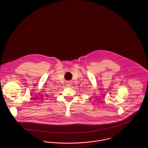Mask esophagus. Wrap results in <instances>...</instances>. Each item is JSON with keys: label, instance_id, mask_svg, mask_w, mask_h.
I'll return each instance as SVG.
<instances>
[{"label": "esophagus", "instance_id": "obj_1", "mask_svg": "<svg viewBox=\"0 0 148 148\" xmlns=\"http://www.w3.org/2000/svg\"><path fill=\"white\" fill-rule=\"evenodd\" d=\"M65 85H66V86H67V87H70V86H71V85H72V83H71V82H67L66 83V84H65Z\"/></svg>", "mask_w": 148, "mask_h": 148}]
</instances>
